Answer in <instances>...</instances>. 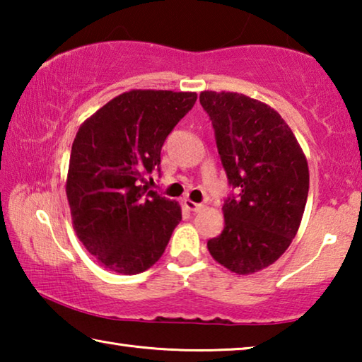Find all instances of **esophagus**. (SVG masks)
Wrapping results in <instances>:
<instances>
[{
  "label": "esophagus",
  "mask_w": 362,
  "mask_h": 362,
  "mask_svg": "<svg viewBox=\"0 0 362 362\" xmlns=\"http://www.w3.org/2000/svg\"><path fill=\"white\" fill-rule=\"evenodd\" d=\"M183 204H185L187 209H188V211H192V212L199 211L201 207H203V204H201V203H194V201H189V199H185V201H183Z\"/></svg>",
  "instance_id": "1"
}]
</instances>
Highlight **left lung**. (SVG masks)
<instances>
[{
  "instance_id": "left-lung-1",
  "label": "left lung",
  "mask_w": 362,
  "mask_h": 362,
  "mask_svg": "<svg viewBox=\"0 0 362 362\" xmlns=\"http://www.w3.org/2000/svg\"><path fill=\"white\" fill-rule=\"evenodd\" d=\"M212 121L231 193L225 226L207 249L220 265L250 274L276 262L297 235L310 174L302 148L278 112L238 93L199 95Z\"/></svg>"
}]
</instances>
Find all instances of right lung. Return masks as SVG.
Instances as JSON below:
<instances>
[{
  "label": "right lung",
  "instance_id": "1",
  "mask_svg": "<svg viewBox=\"0 0 362 362\" xmlns=\"http://www.w3.org/2000/svg\"><path fill=\"white\" fill-rule=\"evenodd\" d=\"M196 99V93L129 90L79 127L66 177L73 228L110 272L137 274L155 265L182 220L175 201L142 183L161 170L164 140Z\"/></svg>",
  "mask_w": 362,
  "mask_h": 362
}]
</instances>
